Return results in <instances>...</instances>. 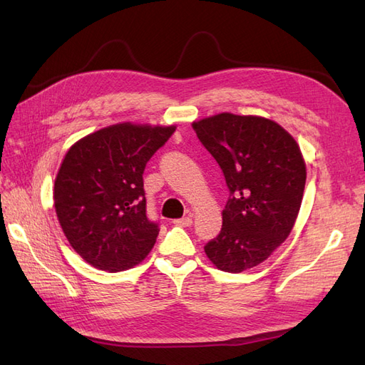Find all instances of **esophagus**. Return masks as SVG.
I'll return each instance as SVG.
<instances>
[{
	"label": "esophagus",
	"instance_id": "obj_1",
	"mask_svg": "<svg viewBox=\"0 0 365 365\" xmlns=\"http://www.w3.org/2000/svg\"><path fill=\"white\" fill-rule=\"evenodd\" d=\"M175 225H180V227H190L193 224V219L192 217H181V219H175L173 220Z\"/></svg>",
	"mask_w": 365,
	"mask_h": 365
}]
</instances>
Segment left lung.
<instances>
[{"label": "left lung", "mask_w": 365, "mask_h": 365, "mask_svg": "<svg viewBox=\"0 0 365 365\" xmlns=\"http://www.w3.org/2000/svg\"><path fill=\"white\" fill-rule=\"evenodd\" d=\"M222 169L230 197L220 233L204 247L225 272L267 260L289 236L303 200L306 164L297 141L272 120L222 113L195 121Z\"/></svg>", "instance_id": "obj_1"}]
</instances>
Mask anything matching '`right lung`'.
Listing matches in <instances>:
<instances>
[{"instance_id":"obj_1","label":"right lung","mask_w":365,"mask_h":365,"mask_svg":"<svg viewBox=\"0 0 365 365\" xmlns=\"http://www.w3.org/2000/svg\"><path fill=\"white\" fill-rule=\"evenodd\" d=\"M176 126L120 123L70 148L54 181V207L70 245L94 268L118 272L145 259L158 236L146 215L143 172Z\"/></svg>"}]
</instances>
